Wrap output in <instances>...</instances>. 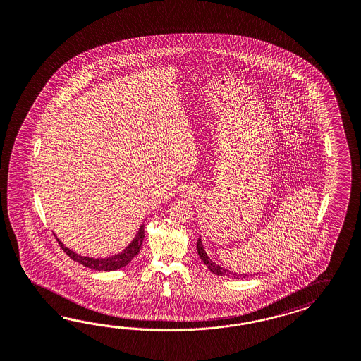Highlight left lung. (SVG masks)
<instances>
[{"instance_id": "obj_1", "label": "left lung", "mask_w": 361, "mask_h": 361, "mask_svg": "<svg viewBox=\"0 0 361 361\" xmlns=\"http://www.w3.org/2000/svg\"><path fill=\"white\" fill-rule=\"evenodd\" d=\"M197 252H198V255L201 257L203 264H206V266L209 267V270H210L212 274H216V275H220V276L227 275L228 278L231 276V278H236V279H243V278L249 276L247 274L231 273V271L227 270V269H224V267H221L219 264H216L214 261H212V259L209 258L207 253L204 252V247H203L202 240H201V238H198V241H197Z\"/></svg>"}]
</instances>
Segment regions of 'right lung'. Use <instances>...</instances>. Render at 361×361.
<instances>
[{"instance_id":"add662e5","label":"right lung","mask_w":361,"mask_h":361,"mask_svg":"<svg viewBox=\"0 0 361 361\" xmlns=\"http://www.w3.org/2000/svg\"><path fill=\"white\" fill-rule=\"evenodd\" d=\"M143 238H145V226L142 224L138 233H137V236L133 238V241L129 244V246H126L121 253L112 255V257H108V258L83 257V255L74 253L69 247L63 246V244H62L59 238H57V241H59V245L61 246L62 250L69 255L73 261H77L78 264H82L83 266H86V267L97 270V271H114V270H118V269H121L123 266H126L135 255L140 253Z\"/></svg>"}]
</instances>
